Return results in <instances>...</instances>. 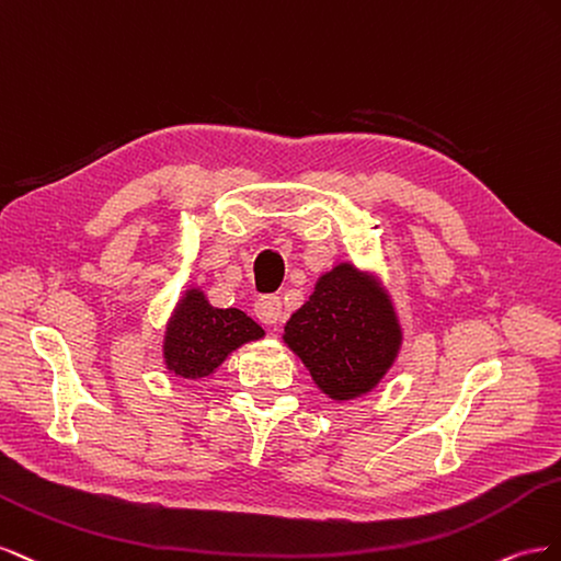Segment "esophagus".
Segmentation results:
<instances>
[{"mask_svg": "<svg viewBox=\"0 0 561 561\" xmlns=\"http://www.w3.org/2000/svg\"><path fill=\"white\" fill-rule=\"evenodd\" d=\"M253 312L263 324H277L282 319V300L277 296H261L255 300Z\"/></svg>", "mask_w": 561, "mask_h": 561, "instance_id": "1", "label": "esophagus"}]
</instances>
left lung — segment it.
Here are the masks:
<instances>
[{
	"mask_svg": "<svg viewBox=\"0 0 561 561\" xmlns=\"http://www.w3.org/2000/svg\"><path fill=\"white\" fill-rule=\"evenodd\" d=\"M282 339L319 390L333 402H350L392 369L404 333L380 279L345 261L317 279Z\"/></svg>",
	"mask_w": 561,
	"mask_h": 561,
	"instance_id": "8db88e82",
	"label": "left lung"
}]
</instances>
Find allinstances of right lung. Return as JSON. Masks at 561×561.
Masks as SVG:
<instances>
[{"instance_id":"right-lung-1","label":"right lung","mask_w":561,"mask_h":561,"mask_svg":"<svg viewBox=\"0 0 561 561\" xmlns=\"http://www.w3.org/2000/svg\"><path fill=\"white\" fill-rule=\"evenodd\" d=\"M265 331L237 308H214L199 286H190L167 322L162 357L167 371L197 380L216 374L234 350L261 341Z\"/></svg>"}]
</instances>
